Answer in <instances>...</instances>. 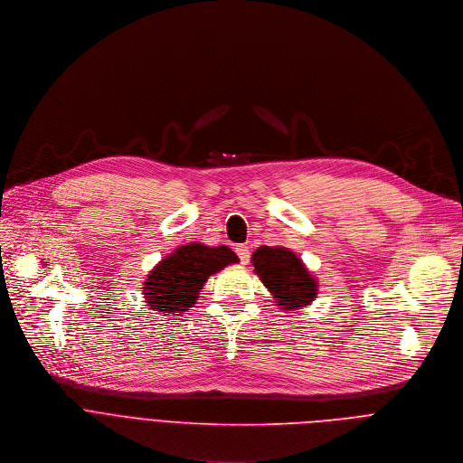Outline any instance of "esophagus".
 I'll return each mask as SVG.
<instances>
[{"label": "esophagus", "instance_id": "esophagus-1", "mask_svg": "<svg viewBox=\"0 0 463 463\" xmlns=\"http://www.w3.org/2000/svg\"><path fill=\"white\" fill-rule=\"evenodd\" d=\"M235 253L239 255V259H241L242 264H248V260H250V250H248V246L239 244V246L235 248Z\"/></svg>", "mask_w": 463, "mask_h": 463}]
</instances>
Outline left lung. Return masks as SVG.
I'll list each match as a JSON object with an SVG mask.
<instances>
[{
  "label": "left lung",
  "instance_id": "obj_1",
  "mask_svg": "<svg viewBox=\"0 0 463 463\" xmlns=\"http://www.w3.org/2000/svg\"><path fill=\"white\" fill-rule=\"evenodd\" d=\"M251 260L255 273L281 307L298 310L314 301L317 281L294 251L281 246H260Z\"/></svg>",
  "mask_w": 463,
  "mask_h": 463
}]
</instances>
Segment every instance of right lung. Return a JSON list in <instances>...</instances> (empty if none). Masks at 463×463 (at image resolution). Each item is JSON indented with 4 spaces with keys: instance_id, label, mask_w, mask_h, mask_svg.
Instances as JSON below:
<instances>
[{
    "instance_id": "1",
    "label": "right lung",
    "mask_w": 463,
    "mask_h": 463,
    "mask_svg": "<svg viewBox=\"0 0 463 463\" xmlns=\"http://www.w3.org/2000/svg\"><path fill=\"white\" fill-rule=\"evenodd\" d=\"M233 262H239V257L228 246L192 242L162 259L142 292L155 312L180 314L194 307L212 273Z\"/></svg>"
}]
</instances>
